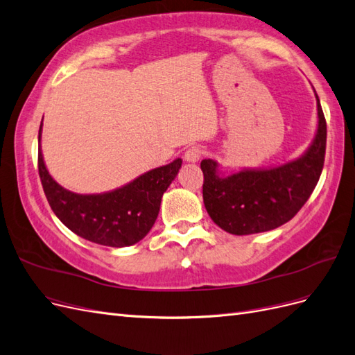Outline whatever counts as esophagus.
I'll use <instances>...</instances> for the list:
<instances>
[{
    "label": "esophagus",
    "instance_id": "obj_1",
    "mask_svg": "<svg viewBox=\"0 0 355 355\" xmlns=\"http://www.w3.org/2000/svg\"><path fill=\"white\" fill-rule=\"evenodd\" d=\"M187 163H197V161L201 158V149L198 146H191L185 151L184 155Z\"/></svg>",
    "mask_w": 355,
    "mask_h": 355
}]
</instances>
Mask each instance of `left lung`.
I'll return each mask as SVG.
<instances>
[{
  "mask_svg": "<svg viewBox=\"0 0 355 355\" xmlns=\"http://www.w3.org/2000/svg\"><path fill=\"white\" fill-rule=\"evenodd\" d=\"M315 99L317 132L300 157L280 166L244 167L231 173L222 171L216 159L201 161L204 207L219 228L234 235L271 231L302 209L324 164L327 128L317 93Z\"/></svg>",
  "mask_w": 355,
  "mask_h": 355,
  "instance_id": "left-lung-1",
  "label": "left lung"
}]
</instances>
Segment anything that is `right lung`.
<instances>
[{
    "label": "right lung",
    "instance_id": "1",
    "mask_svg": "<svg viewBox=\"0 0 355 355\" xmlns=\"http://www.w3.org/2000/svg\"><path fill=\"white\" fill-rule=\"evenodd\" d=\"M42 121L38 132V171L42 189L59 220L78 237L110 247H127L144 240L157 220L163 194L179 173L182 159L157 167L102 194H77L51 178L41 151Z\"/></svg>",
    "mask_w": 355,
    "mask_h": 355
}]
</instances>
